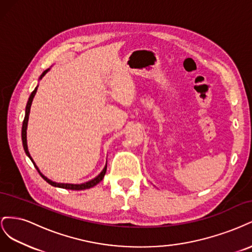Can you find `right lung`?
I'll use <instances>...</instances> for the list:
<instances>
[{
	"label": "right lung",
	"instance_id": "1",
	"mask_svg": "<svg viewBox=\"0 0 252 252\" xmlns=\"http://www.w3.org/2000/svg\"><path fill=\"white\" fill-rule=\"evenodd\" d=\"M50 70V68H48V69H46L45 71H43V73L40 75L39 78V81L42 80V78L44 77L45 74H46L48 71ZM37 87H39V85H36V87L34 88V90L32 93V94H30L29 98H28V102H27V105H26V109H25V118H24V121H23V126H22V142H23V147H24V150H25V154L27 155V157L32 159V162L33 163L34 167L36 168V170L39 171L41 177L46 181L48 184H50L51 186H55V187H59V188H65V189H70V190H83V189H89L91 187L95 186L96 184H98L100 183L104 175L106 173V170H107V164L105 165V167L103 168V170L98 173V175H96V177L93 180H90L88 182H85V183H82V184H70V183H57V182H53L51 181L50 179H48L47 177H45V175L40 171L39 167L36 166V164L34 163V161L32 159V156H30L29 151H28V146H27V125H28V119H29V113H30V108H32V101H33V97L36 94V90H37Z\"/></svg>",
	"mask_w": 252,
	"mask_h": 252
}]
</instances>
